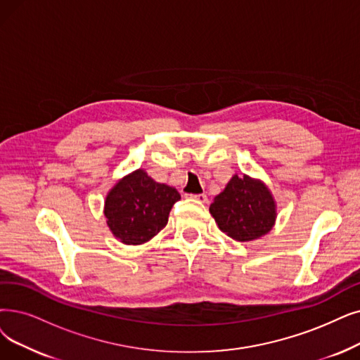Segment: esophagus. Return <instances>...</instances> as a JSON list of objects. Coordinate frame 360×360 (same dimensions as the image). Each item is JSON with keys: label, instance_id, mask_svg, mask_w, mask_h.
Here are the masks:
<instances>
[{"label": "esophagus", "instance_id": "esophagus-1", "mask_svg": "<svg viewBox=\"0 0 360 360\" xmlns=\"http://www.w3.org/2000/svg\"><path fill=\"white\" fill-rule=\"evenodd\" d=\"M191 198H193V199H196V200H199V202H207L208 200V198H207V195L205 193H198V195H189Z\"/></svg>", "mask_w": 360, "mask_h": 360}]
</instances>
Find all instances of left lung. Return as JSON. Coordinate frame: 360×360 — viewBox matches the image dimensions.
I'll use <instances>...</instances> for the list:
<instances>
[{
    "instance_id": "1",
    "label": "left lung",
    "mask_w": 360,
    "mask_h": 360,
    "mask_svg": "<svg viewBox=\"0 0 360 360\" xmlns=\"http://www.w3.org/2000/svg\"><path fill=\"white\" fill-rule=\"evenodd\" d=\"M210 212L220 230L239 242L266 235L276 219L270 192L248 176L230 179L224 191L214 198Z\"/></svg>"
}]
</instances>
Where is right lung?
<instances>
[{"label":"right lung","mask_w":360,"mask_h":360,"mask_svg":"<svg viewBox=\"0 0 360 360\" xmlns=\"http://www.w3.org/2000/svg\"><path fill=\"white\" fill-rule=\"evenodd\" d=\"M180 193L156 183L137 169L115 184L105 202V215L112 233L127 245H139L167 226L168 214Z\"/></svg>","instance_id":"1"}]
</instances>
